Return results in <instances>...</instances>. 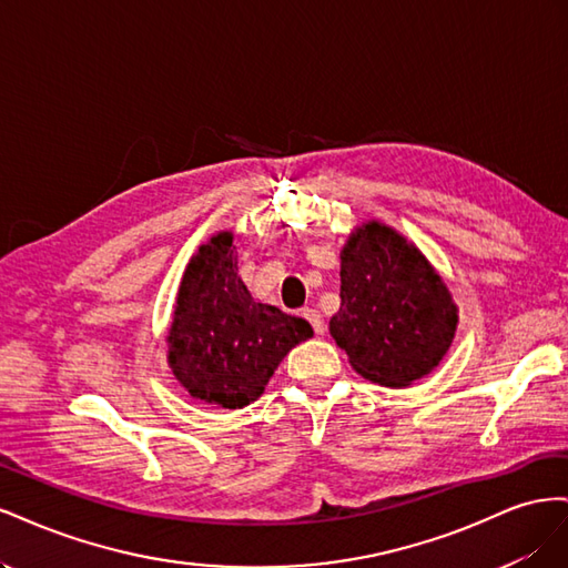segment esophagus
<instances>
[{
    "mask_svg": "<svg viewBox=\"0 0 568 568\" xmlns=\"http://www.w3.org/2000/svg\"><path fill=\"white\" fill-rule=\"evenodd\" d=\"M307 322H311L313 324V329H315V334H324V329H326V326H324V320H322V315L317 313V311H313V307H303V313H301Z\"/></svg>",
    "mask_w": 568,
    "mask_h": 568,
    "instance_id": "34e87169",
    "label": "esophagus"
}]
</instances>
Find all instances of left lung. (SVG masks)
I'll return each instance as SVG.
<instances>
[{
	"label": "left lung",
	"instance_id": "left-lung-1",
	"mask_svg": "<svg viewBox=\"0 0 568 568\" xmlns=\"http://www.w3.org/2000/svg\"><path fill=\"white\" fill-rule=\"evenodd\" d=\"M459 307L428 257L382 220L341 248V307L329 334L363 379L407 388L450 351Z\"/></svg>",
	"mask_w": 568,
	"mask_h": 568
}]
</instances>
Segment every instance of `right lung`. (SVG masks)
Instances as JSON below:
<instances>
[{"instance_id": "right-lung-1", "label": "right lung", "mask_w": 568, "mask_h": 568, "mask_svg": "<svg viewBox=\"0 0 568 568\" xmlns=\"http://www.w3.org/2000/svg\"><path fill=\"white\" fill-rule=\"evenodd\" d=\"M232 242L234 234L222 230L186 263L165 343L168 367L194 400L242 409L261 398L313 326L251 296Z\"/></svg>"}]
</instances>
